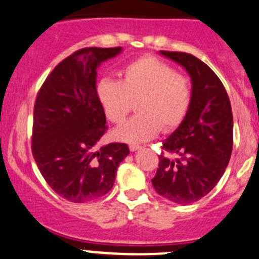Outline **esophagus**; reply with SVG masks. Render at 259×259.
I'll use <instances>...</instances> for the list:
<instances>
[{"instance_id": "esophagus-1", "label": "esophagus", "mask_w": 259, "mask_h": 259, "mask_svg": "<svg viewBox=\"0 0 259 259\" xmlns=\"http://www.w3.org/2000/svg\"><path fill=\"white\" fill-rule=\"evenodd\" d=\"M142 146H140V145H136V144H131L130 145V150H131V151H136V150H139V149H141Z\"/></svg>"}]
</instances>
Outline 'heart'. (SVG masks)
I'll use <instances>...</instances> for the list:
<instances>
[{
  "label": "heart",
  "mask_w": 259,
  "mask_h": 259,
  "mask_svg": "<svg viewBox=\"0 0 259 259\" xmlns=\"http://www.w3.org/2000/svg\"><path fill=\"white\" fill-rule=\"evenodd\" d=\"M108 119L119 124L131 113L139 114L120 125L115 137L140 144L162 132L173 131L188 113L192 102V81L173 66L155 57H142L128 63L119 81H103L98 88Z\"/></svg>",
  "instance_id": "heart-1"
}]
</instances>
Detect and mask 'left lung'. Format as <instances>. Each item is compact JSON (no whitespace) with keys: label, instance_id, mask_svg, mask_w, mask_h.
<instances>
[{"label":"left lung","instance_id":"obj_1","mask_svg":"<svg viewBox=\"0 0 259 259\" xmlns=\"http://www.w3.org/2000/svg\"><path fill=\"white\" fill-rule=\"evenodd\" d=\"M183 66L192 78L188 113L162 142L159 168L151 179L155 191L168 201L189 205L210 193L229 164L233 150V112L220 78L197 57L160 51Z\"/></svg>","mask_w":259,"mask_h":259}]
</instances>
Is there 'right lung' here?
<instances>
[{
  "label": "right lung",
  "mask_w": 259,
  "mask_h": 259,
  "mask_svg": "<svg viewBox=\"0 0 259 259\" xmlns=\"http://www.w3.org/2000/svg\"><path fill=\"white\" fill-rule=\"evenodd\" d=\"M122 51L82 48L53 68L34 104L31 152L48 186L75 203L94 201L114 184L125 144L100 146L108 125L97 90V67Z\"/></svg>",
  "instance_id": "obj_1"
}]
</instances>
